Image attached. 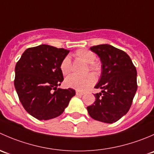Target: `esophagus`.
Returning <instances> with one entry per match:
<instances>
[{
    "instance_id": "esophagus-1",
    "label": "esophagus",
    "mask_w": 154,
    "mask_h": 154,
    "mask_svg": "<svg viewBox=\"0 0 154 154\" xmlns=\"http://www.w3.org/2000/svg\"><path fill=\"white\" fill-rule=\"evenodd\" d=\"M83 94H84V92H83V91H76V94L77 95H80V96H82L83 95Z\"/></svg>"
}]
</instances>
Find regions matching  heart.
<instances>
[{
  "label": "heart",
  "instance_id": "obj_1",
  "mask_svg": "<svg viewBox=\"0 0 154 154\" xmlns=\"http://www.w3.org/2000/svg\"><path fill=\"white\" fill-rule=\"evenodd\" d=\"M74 56L87 63L88 68L91 71L98 72L100 70L99 64L94 62V60H96V54L92 51L87 49H80L76 51ZM60 68L63 75H68V74H70L72 66H71V61L69 56H66L63 58L60 63ZM95 77L92 74H88L84 76L72 74L68 76L65 80V85L68 88L83 91L93 86L95 83Z\"/></svg>",
  "mask_w": 154,
  "mask_h": 154
}]
</instances>
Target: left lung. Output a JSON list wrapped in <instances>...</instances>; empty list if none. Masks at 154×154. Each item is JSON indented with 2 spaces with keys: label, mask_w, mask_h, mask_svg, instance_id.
<instances>
[{
  "label": "left lung",
  "mask_w": 154,
  "mask_h": 154,
  "mask_svg": "<svg viewBox=\"0 0 154 154\" xmlns=\"http://www.w3.org/2000/svg\"><path fill=\"white\" fill-rule=\"evenodd\" d=\"M102 63L101 76L94 88L101 91L94 94L96 100L87 107L93 119L107 124L119 121L127 113L137 90V71L125 51L110 45L90 48Z\"/></svg>",
  "instance_id": "1"
}]
</instances>
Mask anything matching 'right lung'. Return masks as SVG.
Returning a JSON list of instances; mask_svg holds the SVG:
<instances>
[{"label": "right lung", "mask_w": 154, "mask_h": 154, "mask_svg": "<svg viewBox=\"0 0 154 154\" xmlns=\"http://www.w3.org/2000/svg\"><path fill=\"white\" fill-rule=\"evenodd\" d=\"M69 51L48 45L27 48L15 68V90L26 111L38 120L60 116L75 95L58 88L63 81L60 63Z\"/></svg>", "instance_id": "1"}]
</instances>
